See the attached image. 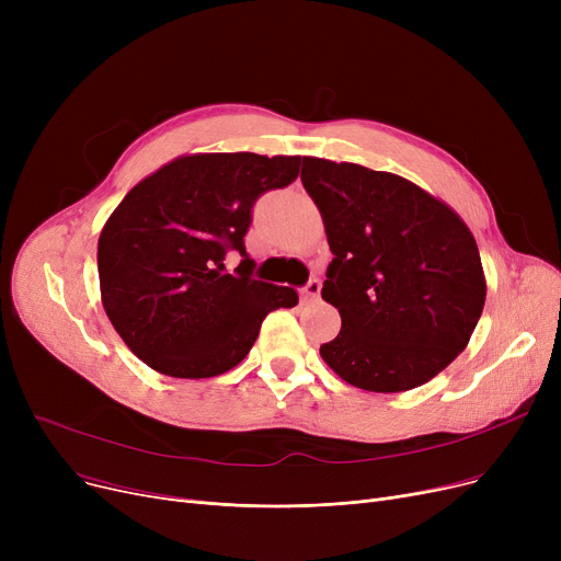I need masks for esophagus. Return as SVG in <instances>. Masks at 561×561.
<instances>
[{
	"label": "esophagus",
	"instance_id": "34e87169",
	"mask_svg": "<svg viewBox=\"0 0 561 561\" xmlns=\"http://www.w3.org/2000/svg\"><path fill=\"white\" fill-rule=\"evenodd\" d=\"M318 296H320V279H311V282L302 288V305L316 302Z\"/></svg>",
	"mask_w": 561,
	"mask_h": 561
}]
</instances>
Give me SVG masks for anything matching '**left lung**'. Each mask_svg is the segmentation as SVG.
<instances>
[{
  "label": "left lung",
  "instance_id": "left-lung-1",
  "mask_svg": "<svg viewBox=\"0 0 561 561\" xmlns=\"http://www.w3.org/2000/svg\"><path fill=\"white\" fill-rule=\"evenodd\" d=\"M300 176L334 254L320 296L341 313L320 357L364 391L425 385L463 352L484 309L473 233L453 206L393 172L305 157Z\"/></svg>",
  "mask_w": 561,
  "mask_h": 561
}]
</instances>
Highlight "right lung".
I'll return each instance as SVG.
<instances>
[{"mask_svg":"<svg viewBox=\"0 0 561 561\" xmlns=\"http://www.w3.org/2000/svg\"><path fill=\"white\" fill-rule=\"evenodd\" d=\"M300 157L184 154L140 180L102 227V305L134 355L168 377H216L239 366L261 322L298 293L250 277L243 236L254 199L296 182ZM227 249L247 259L224 273Z\"/></svg>","mask_w":561,"mask_h":561,"instance_id":"add662e5","label":"right lung"}]
</instances>
